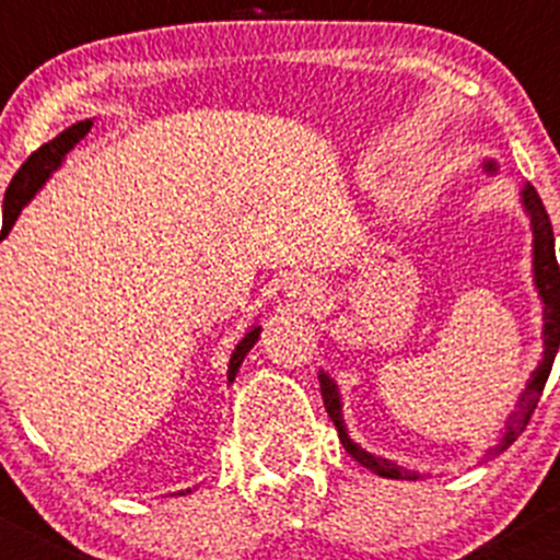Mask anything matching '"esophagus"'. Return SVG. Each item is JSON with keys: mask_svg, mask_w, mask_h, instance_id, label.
<instances>
[{"mask_svg": "<svg viewBox=\"0 0 560 560\" xmlns=\"http://www.w3.org/2000/svg\"><path fill=\"white\" fill-rule=\"evenodd\" d=\"M292 292H295L298 298H308V301H312V298L319 295V284L312 279H298L295 287H292Z\"/></svg>", "mask_w": 560, "mask_h": 560, "instance_id": "esophagus-1", "label": "esophagus"}]
</instances>
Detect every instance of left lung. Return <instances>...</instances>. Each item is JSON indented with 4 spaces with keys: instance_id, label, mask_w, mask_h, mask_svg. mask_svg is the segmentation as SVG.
I'll list each match as a JSON object with an SVG mask.
<instances>
[{
    "instance_id": "8db88e82",
    "label": "left lung",
    "mask_w": 560,
    "mask_h": 560,
    "mask_svg": "<svg viewBox=\"0 0 560 560\" xmlns=\"http://www.w3.org/2000/svg\"><path fill=\"white\" fill-rule=\"evenodd\" d=\"M523 202L530 213V224H534V276H536V287H539L541 301H545V358H541L539 369H536L534 376H530L528 387L523 389L521 400H517V411H512L504 439H501L499 447L493 450V455L504 453V450L510 447V444L525 431V425H528L536 404H539L541 389H545V382H547V376H550V369H552V360H556V352L560 347V268H558V259H556V238H552V224H550V217H547V211H545V202H541V197L536 195L534 186H525ZM319 387H322V400H325L327 417H330L332 425H336L343 450H347V453L352 455L360 466L371 468V471L380 474V477L417 479L415 474L406 471V468H400V466H395V463L385 460V457H374V455L365 453V450H360L358 444L347 436V431H343L338 389H336V385H332L330 376L319 374Z\"/></svg>"
}]
</instances>
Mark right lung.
I'll use <instances>...</instances> for the list:
<instances>
[{
    "label": "right lung",
    "instance_id": "right-lung-1",
    "mask_svg": "<svg viewBox=\"0 0 560 560\" xmlns=\"http://www.w3.org/2000/svg\"><path fill=\"white\" fill-rule=\"evenodd\" d=\"M89 129H92V121L72 124L70 129H65V132L56 135L54 140H48L45 145H39L35 154H32L30 160L19 167V173H15L13 180H10L8 191H4V219H2L0 241L10 233V228H13L15 217L21 213V208L32 200V195H35L39 186H43V180L48 178L50 171H56V167H59V162L65 160L67 151H70L72 145H75L78 140L89 132ZM257 338H259V327H252V330L241 338V343L235 347L233 358H230V371H228L230 382L235 380V374H238L246 352L254 347V341H257ZM180 493H189V490H180Z\"/></svg>",
    "mask_w": 560,
    "mask_h": 560
}]
</instances>
